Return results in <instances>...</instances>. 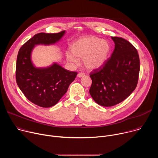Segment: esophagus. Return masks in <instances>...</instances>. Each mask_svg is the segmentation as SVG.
Listing matches in <instances>:
<instances>
[{
	"label": "esophagus",
	"instance_id": "34e87169",
	"mask_svg": "<svg viewBox=\"0 0 158 158\" xmlns=\"http://www.w3.org/2000/svg\"><path fill=\"white\" fill-rule=\"evenodd\" d=\"M84 76H85V74L83 73H80L77 74L78 77H84Z\"/></svg>",
	"mask_w": 158,
	"mask_h": 158
}]
</instances>
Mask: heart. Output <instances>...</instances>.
<instances>
[{"label": "heart", "mask_w": 158, "mask_h": 158, "mask_svg": "<svg viewBox=\"0 0 158 158\" xmlns=\"http://www.w3.org/2000/svg\"><path fill=\"white\" fill-rule=\"evenodd\" d=\"M111 50L110 43L104 39L89 35L81 37L74 41L71 47L72 54L67 53V59L69 62L76 63L75 57L82 59L84 66L87 69L94 70L100 68L107 62Z\"/></svg>", "instance_id": "obj_1"}]
</instances>
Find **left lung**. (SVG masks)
<instances>
[{"mask_svg":"<svg viewBox=\"0 0 158 158\" xmlns=\"http://www.w3.org/2000/svg\"><path fill=\"white\" fill-rule=\"evenodd\" d=\"M114 50L105 64L90 73L89 93L98 104L110 107L126 99L136 89L140 70L136 49L129 41L111 37Z\"/></svg>","mask_w":158,"mask_h":158,"instance_id":"left-lung-1","label":"left lung"}]
</instances>
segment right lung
<instances>
[{"mask_svg": "<svg viewBox=\"0 0 158 158\" xmlns=\"http://www.w3.org/2000/svg\"><path fill=\"white\" fill-rule=\"evenodd\" d=\"M64 34V31L56 34H37L18 52L17 84L27 99L40 107H50L56 104L77 74V72L66 70L57 63L45 68H37L31 60V53L35 45L54 44Z\"/></svg>", "mask_w": 158, "mask_h": 158, "instance_id": "right-lung-1", "label": "right lung"}]
</instances>
